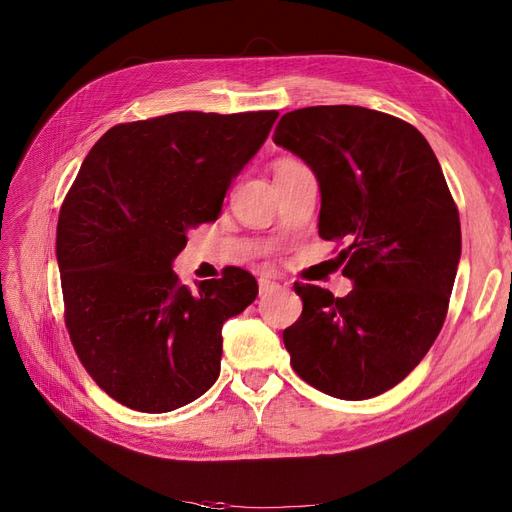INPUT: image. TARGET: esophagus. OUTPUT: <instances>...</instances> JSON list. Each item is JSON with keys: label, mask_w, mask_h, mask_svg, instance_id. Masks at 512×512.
I'll return each instance as SVG.
<instances>
[{"label": "esophagus", "mask_w": 512, "mask_h": 512, "mask_svg": "<svg viewBox=\"0 0 512 512\" xmlns=\"http://www.w3.org/2000/svg\"><path fill=\"white\" fill-rule=\"evenodd\" d=\"M277 288H280V284L267 280V277H260V280H258V290H260L262 297H265V294H271V292L277 290Z\"/></svg>", "instance_id": "34e87169"}]
</instances>
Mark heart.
I'll use <instances>...</instances> for the list:
<instances>
[{
    "label": "heart",
    "instance_id": "b5f03b06",
    "mask_svg": "<svg viewBox=\"0 0 512 512\" xmlns=\"http://www.w3.org/2000/svg\"><path fill=\"white\" fill-rule=\"evenodd\" d=\"M299 166H303V164H299V162H294V160H280L275 164V177H280V175H284V173H290V170H294V168H299Z\"/></svg>",
    "mask_w": 512,
    "mask_h": 512
}]
</instances>
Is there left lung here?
I'll return each instance as SVG.
<instances>
[{
  "label": "left lung",
  "instance_id": "left-lung-1",
  "mask_svg": "<svg viewBox=\"0 0 512 512\" xmlns=\"http://www.w3.org/2000/svg\"><path fill=\"white\" fill-rule=\"evenodd\" d=\"M273 143L318 179V235L346 243L352 290L294 284L301 318L284 331L290 365L337 399L393 389L442 329L461 256L459 213L436 153L410 123L363 106L286 113Z\"/></svg>",
  "mask_w": 512,
  "mask_h": 512
}]
</instances>
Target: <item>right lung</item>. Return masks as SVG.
I'll return each mask as SVG.
<instances>
[{"label":"right lung","instance_id":"right-lung-1","mask_svg":"<svg viewBox=\"0 0 512 512\" xmlns=\"http://www.w3.org/2000/svg\"><path fill=\"white\" fill-rule=\"evenodd\" d=\"M277 119L170 113L119 123L91 147L57 222L66 327L89 376L138 412L177 410L220 376L222 324L250 305L254 275L181 286L188 230L218 220L226 190Z\"/></svg>","mask_w":512,"mask_h":512}]
</instances>
